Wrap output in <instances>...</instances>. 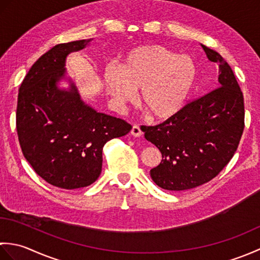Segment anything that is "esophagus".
I'll list each match as a JSON object with an SVG mask.
<instances>
[{
    "label": "esophagus",
    "instance_id": "1",
    "mask_svg": "<svg viewBox=\"0 0 260 260\" xmlns=\"http://www.w3.org/2000/svg\"><path fill=\"white\" fill-rule=\"evenodd\" d=\"M131 134L133 135V136H135V137H140L142 135V131L140 128V126L139 125H134L133 127H132Z\"/></svg>",
    "mask_w": 260,
    "mask_h": 260
}]
</instances>
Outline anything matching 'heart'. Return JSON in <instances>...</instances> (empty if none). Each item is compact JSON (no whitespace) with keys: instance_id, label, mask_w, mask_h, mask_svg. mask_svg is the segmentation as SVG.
Returning a JSON list of instances; mask_svg holds the SVG:
<instances>
[{"instance_id":"obj_1","label":"heart","mask_w":260,"mask_h":260,"mask_svg":"<svg viewBox=\"0 0 260 260\" xmlns=\"http://www.w3.org/2000/svg\"><path fill=\"white\" fill-rule=\"evenodd\" d=\"M198 77V67L189 56L159 46H143L126 54L120 68L109 66L105 71V88L112 101L121 106L141 103L155 119H168L186 105Z\"/></svg>"}]
</instances>
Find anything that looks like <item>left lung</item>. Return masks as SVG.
<instances>
[{
  "label": "left lung",
  "instance_id": "8db88e82",
  "mask_svg": "<svg viewBox=\"0 0 260 260\" xmlns=\"http://www.w3.org/2000/svg\"><path fill=\"white\" fill-rule=\"evenodd\" d=\"M202 48L218 64L220 86L162 124L142 128L162 154L150 173L164 190L184 191L211 181L233 158L244 133V95L234 71L217 51Z\"/></svg>",
  "mask_w": 260,
  "mask_h": 260
}]
</instances>
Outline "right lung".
<instances>
[{"instance_id": "1", "label": "right lung", "mask_w": 260, "mask_h": 260, "mask_svg": "<svg viewBox=\"0 0 260 260\" xmlns=\"http://www.w3.org/2000/svg\"><path fill=\"white\" fill-rule=\"evenodd\" d=\"M91 39L60 43L39 58L20 86L16 132L22 153L51 185L73 190L92 184L102 173L103 147L132 125L98 113L80 99L76 86L59 89L68 54Z\"/></svg>"}]
</instances>
